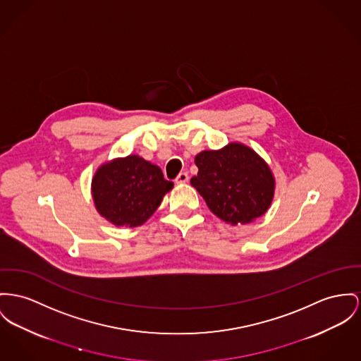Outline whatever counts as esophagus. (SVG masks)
I'll list each match as a JSON object with an SVG mask.
<instances>
[{"label":"esophagus","instance_id":"esophagus-1","mask_svg":"<svg viewBox=\"0 0 361 361\" xmlns=\"http://www.w3.org/2000/svg\"><path fill=\"white\" fill-rule=\"evenodd\" d=\"M175 182H176L178 185L188 183V182H189V173H188V172H180V173L178 175V178L175 179Z\"/></svg>","mask_w":361,"mask_h":361}]
</instances>
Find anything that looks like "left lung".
I'll use <instances>...</instances> for the list:
<instances>
[{
    "mask_svg": "<svg viewBox=\"0 0 361 361\" xmlns=\"http://www.w3.org/2000/svg\"><path fill=\"white\" fill-rule=\"evenodd\" d=\"M198 172L190 183L212 214L231 226L263 216L275 194V176L252 147L230 142L217 150H202L195 159Z\"/></svg>",
    "mask_w": 361,
    "mask_h": 361,
    "instance_id": "left-lung-1",
    "label": "left lung"
}]
</instances>
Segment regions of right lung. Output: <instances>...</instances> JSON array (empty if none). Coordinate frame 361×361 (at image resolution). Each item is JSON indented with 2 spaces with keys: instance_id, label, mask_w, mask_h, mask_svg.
<instances>
[{
  "instance_id": "add662e5",
  "label": "right lung",
  "mask_w": 361,
  "mask_h": 361,
  "mask_svg": "<svg viewBox=\"0 0 361 361\" xmlns=\"http://www.w3.org/2000/svg\"><path fill=\"white\" fill-rule=\"evenodd\" d=\"M173 188L159 166L138 154H128L101 164L92 179L97 212L109 223L138 227L152 216Z\"/></svg>"
}]
</instances>
